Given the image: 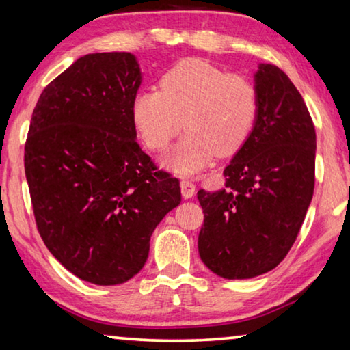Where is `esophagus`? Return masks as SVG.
<instances>
[{"label":"esophagus","mask_w":350,"mask_h":350,"mask_svg":"<svg viewBox=\"0 0 350 350\" xmlns=\"http://www.w3.org/2000/svg\"><path fill=\"white\" fill-rule=\"evenodd\" d=\"M180 191L184 198H191L195 195V184H193V180L184 177V179L180 180Z\"/></svg>","instance_id":"obj_1"}]
</instances>
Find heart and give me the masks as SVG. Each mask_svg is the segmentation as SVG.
Instances as JSON below:
<instances>
[{
	"label": "heart",
	"instance_id": "1",
	"mask_svg": "<svg viewBox=\"0 0 350 350\" xmlns=\"http://www.w3.org/2000/svg\"><path fill=\"white\" fill-rule=\"evenodd\" d=\"M258 116V90L251 79L201 59H185L166 71L157 90H143L132 103V118L145 146L163 151L180 131L187 134L165 162L193 173L215 154L240 149Z\"/></svg>",
	"mask_w": 350,
	"mask_h": 350
}]
</instances>
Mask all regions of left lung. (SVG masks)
<instances>
[{"label":"left lung","instance_id":"8db88e82","mask_svg":"<svg viewBox=\"0 0 350 350\" xmlns=\"http://www.w3.org/2000/svg\"><path fill=\"white\" fill-rule=\"evenodd\" d=\"M258 116L226 166L223 190L198 191L201 260L224 279L274 269L295 245L314 190L316 132L295 84L279 66L255 75Z\"/></svg>","mask_w":350,"mask_h":350}]
</instances>
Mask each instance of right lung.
<instances>
[{
  "label": "right lung",
  "instance_id": "obj_1",
  "mask_svg": "<svg viewBox=\"0 0 350 350\" xmlns=\"http://www.w3.org/2000/svg\"><path fill=\"white\" fill-rule=\"evenodd\" d=\"M140 82L131 53L77 59L42 92L25 143L38 234L70 273L95 285L132 279L155 226L180 202L179 179L135 140Z\"/></svg>",
  "mask_w": 350,
  "mask_h": 350
}]
</instances>
